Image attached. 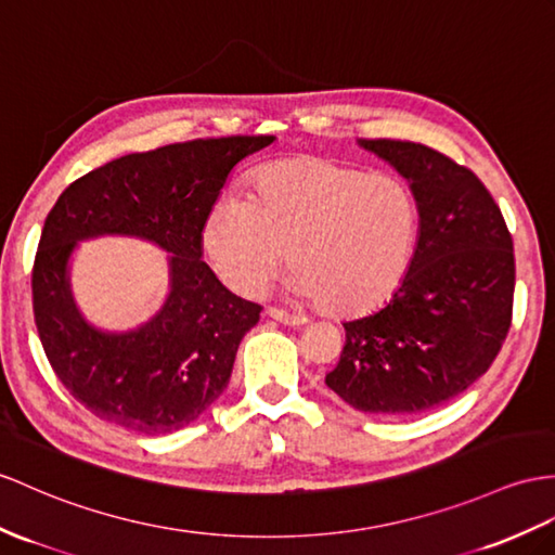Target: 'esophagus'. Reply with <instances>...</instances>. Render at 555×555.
<instances>
[{
  "instance_id": "esophagus-1",
  "label": "esophagus",
  "mask_w": 555,
  "mask_h": 555,
  "mask_svg": "<svg viewBox=\"0 0 555 555\" xmlns=\"http://www.w3.org/2000/svg\"><path fill=\"white\" fill-rule=\"evenodd\" d=\"M266 315H268V318H273V320H278V322H282V324H289V327H294V324H304V322H306V318H304V315L287 313V310H282V308H268V310H266Z\"/></svg>"
}]
</instances>
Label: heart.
Wrapping results in <instances>:
<instances>
[{"instance_id":"obj_1","label":"heart","mask_w":555,"mask_h":555,"mask_svg":"<svg viewBox=\"0 0 555 555\" xmlns=\"http://www.w3.org/2000/svg\"><path fill=\"white\" fill-rule=\"evenodd\" d=\"M418 231V202L404 181L304 157L266 167L254 197L221 193L199 240L214 273L242 296L263 292L289 249V292L353 318L398 294Z\"/></svg>"}]
</instances>
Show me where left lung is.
Here are the masks:
<instances>
[{"mask_svg":"<svg viewBox=\"0 0 555 555\" xmlns=\"http://www.w3.org/2000/svg\"><path fill=\"white\" fill-rule=\"evenodd\" d=\"M358 143L410 181L422 231L393 299L344 322L341 358L324 384L360 412L422 414L464 393L502 348L516 289L513 240L470 169L422 143Z\"/></svg>","mask_w":555,"mask_h":555,"instance_id":"1","label":"left lung"}]
</instances>
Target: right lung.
I'll list each match as a JSON object with an SVG mask.
<instances>
[{
	"instance_id": "right-lung-1",
	"label": "right lung",
	"mask_w": 555,
	"mask_h": 555,
	"mask_svg": "<svg viewBox=\"0 0 555 555\" xmlns=\"http://www.w3.org/2000/svg\"><path fill=\"white\" fill-rule=\"evenodd\" d=\"M273 141L195 139L117 157L67 185L49 211L33 266L35 324L53 372L93 416L165 436L225 390L261 306L221 285L202 261L199 231L237 162ZM101 234L141 236L172 254L168 299L137 331H96L72 299L69 256Z\"/></svg>"
}]
</instances>
